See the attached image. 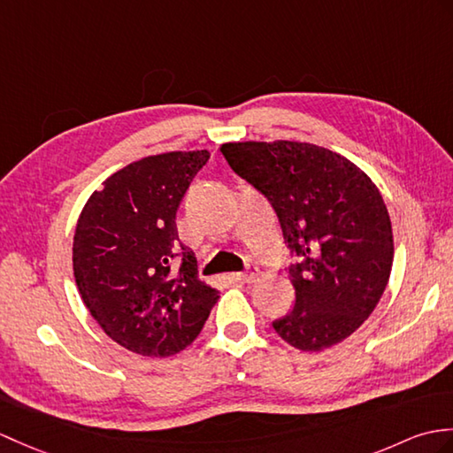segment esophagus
Segmentation results:
<instances>
[{"instance_id":"obj_1","label":"esophagus","mask_w":453,"mask_h":453,"mask_svg":"<svg viewBox=\"0 0 453 453\" xmlns=\"http://www.w3.org/2000/svg\"><path fill=\"white\" fill-rule=\"evenodd\" d=\"M257 276H258V268H257V266H252V265H247L243 272H237V274H234V278H235L237 281H241V283H250V281H255V280H257Z\"/></svg>"}]
</instances>
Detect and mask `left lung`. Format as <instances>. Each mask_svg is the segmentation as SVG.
<instances>
[{
  "instance_id": "1",
  "label": "left lung",
  "mask_w": 453,
  "mask_h": 453,
  "mask_svg": "<svg viewBox=\"0 0 453 453\" xmlns=\"http://www.w3.org/2000/svg\"><path fill=\"white\" fill-rule=\"evenodd\" d=\"M222 154L274 208L291 262L293 311L272 322L283 342L322 351L371 317L394 260L392 224L371 177L309 142H227Z\"/></svg>"
}]
</instances>
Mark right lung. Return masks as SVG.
I'll use <instances>...</instances> for the list:
<instances>
[{"mask_svg":"<svg viewBox=\"0 0 453 453\" xmlns=\"http://www.w3.org/2000/svg\"><path fill=\"white\" fill-rule=\"evenodd\" d=\"M208 150L165 152L125 165L79 216L73 272L90 314L113 342L144 357L193 343L219 293L196 278L193 250L176 252L175 214ZM179 271L171 268L177 257Z\"/></svg>","mask_w":453,"mask_h":453,"instance_id":"right-lung-1","label":"right lung"}]
</instances>
